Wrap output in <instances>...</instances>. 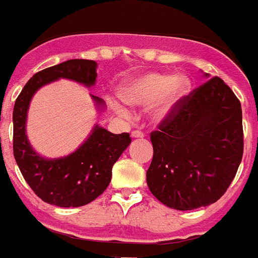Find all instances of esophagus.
<instances>
[{
	"label": "esophagus",
	"instance_id": "obj_1",
	"mask_svg": "<svg viewBox=\"0 0 258 258\" xmlns=\"http://www.w3.org/2000/svg\"><path fill=\"white\" fill-rule=\"evenodd\" d=\"M132 137H133V138H142V137H144V132L133 131V132H132Z\"/></svg>",
	"mask_w": 258,
	"mask_h": 258
}]
</instances>
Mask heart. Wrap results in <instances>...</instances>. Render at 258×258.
<instances>
[{
    "label": "heart",
    "instance_id": "b5f03b06",
    "mask_svg": "<svg viewBox=\"0 0 258 258\" xmlns=\"http://www.w3.org/2000/svg\"><path fill=\"white\" fill-rule=\"evenodd\" d=\"M190 89V80L179 75L171 78L165 74H148L121 87V96L129 104L145 105L157 100L152 114L161 120L171 112Z\"/></svg>",
    "mask_w": 258,
    "mask_h": 258
}]
</instances>
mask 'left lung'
<instances>
[{
  "mask_svg": "<svg viewBox=\"0 0 258 258\" xmlns=\"http://www.w3.org/2000/svg\"><path fill=\"white\" fill-rule=\"evenodd\" d=\"M148 186L159 202L188 211L218 202L244 152L241 104L219 76L183 96L150 133Z\"/></svg>",
  "mask_w": 258,
  "mask_h": 258,
  "instance_id": "obj_1",
  "label": "left lung"
}]
</instances>
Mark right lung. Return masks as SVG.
<instances>
[{
  "instance_id": "add662e5",
  "label": "right lung",
  "mask_w": 258,
  "mask_h": 258,
  "mask_svg": "<svg viewBox=\"0 0 258 258\" xmlns=\"http://www.w3.org/2000/svg\"><path fill=\"white\" fill-rule=\"evenodd\" d=\"M95 60L71 59L37 72L23 87L13 110V152L19 170L31 190L43 202L57 207H80L104 192L112 178V167L132 142L129 133L113 134L96 125L75 153L57 159L42 158L27 141L25 125L30 100L37 89L66 78L91 87L95 84ZM97 104L103 100L92 96Z\"/></svg>"
}]
</instances>
